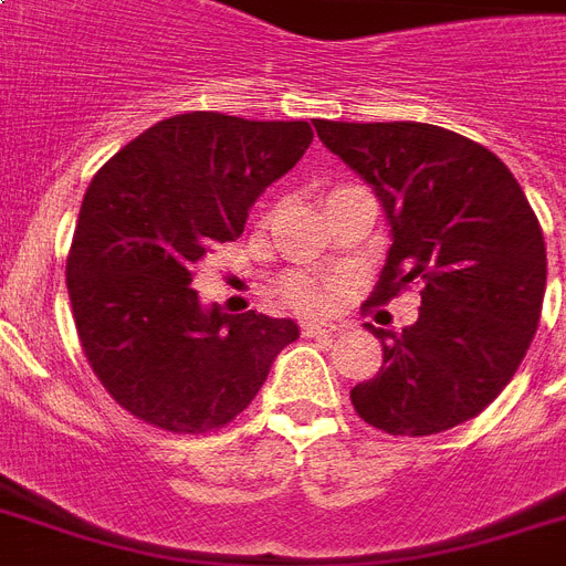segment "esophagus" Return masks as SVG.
Here are the masks:
<instances>
[{
	"label": "esophagus",
	"mask_w": 566,
	"mask_h": 566,
	"mask_svg": "<svg viewBox=\"0 0 566 566\" xmlns=\"http://www.w3.org/2000/svg\"><path fill=\"white\" fill-rule=\"evenodd\" d=\"M302 335L305 337H332L337 335L335 323H305L302 326Z\"/></svg>",
	"instance_id": "34e87169"
}]
</instances>
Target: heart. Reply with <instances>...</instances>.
Segmentation results:
<instances>
[{
    "label": "heart",
    "mask_w": 566,
    "mask_h": 566,
    "mask_svg": "<svg viewBox=\"0 0 566 566\" xmlns=\"http://www.w3.org/2000/svg\"><path fill=\"white\" fill-rule=\"evenodd\" d=\"M284 293H287V296H291V300L305 311L326 308L328 300H332V287H328V284L311 282V279H302V275L291 279L287 287H284Z\"/></svg>",
    "instance_id": "b5f03b06"
}]
</instances>
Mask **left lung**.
Returning a JSON list of instances; mask_svg holds the SVG:
<instances>
[{"instance_id": "obj_1", "label": "left lung", "mask_w": 566, "mask_h": 566, "mask_svg": "<svg viewBox=\"0 0 566 566\" xmlns=\"http://www.w3.org/2000/svg\"><path fill=\"white\" fill-rule=\"evenodd\" d=\"M314 128L385 208L390 249L373 300L422 282L417 323L367 326L385 361L353 387L355 411L411 438L473 420L517 373L541 319L546 247L526 193L491 149L440 126Z\"/></svg>"}]
</instances>
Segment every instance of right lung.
Instances as JSON below:
<instances>
[{
    "label": "right lung",
    "mask_w": 566,
    "mask_h": 566,
    "mask_svg": "<svg viewBox=\"0 0 566 566\" xmlns=\"http://www.w3.org/2000/svg\"><path fill=\"white\" fill-rule=\"evenodd\" d=\"M311 140L302 119L193 111L146 128L93 176L66 291L84 355L126 411L179 434L220 429L300 337L293 319L202 305L193 275Z\"/></svg>",
    "instance_id": "obj_1"
}]
</instances>
